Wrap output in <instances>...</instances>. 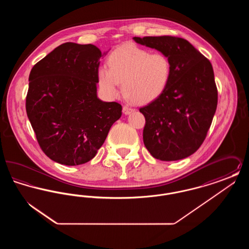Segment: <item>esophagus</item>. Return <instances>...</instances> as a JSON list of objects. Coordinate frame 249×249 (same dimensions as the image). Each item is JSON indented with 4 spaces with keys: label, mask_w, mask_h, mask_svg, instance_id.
<instances>
[{
    "label": "esophagus",
    "mask_w": 249,
    "mask_h": 249,
    "mask_svg": "<svg viewBox=\"0 0 249 249\" xmlns=\"http://www.w3.org/2000/svg\"><path fill=\"white\" fill-rule=\"evenodd\" d=\"M133 110H134L133 108L127 107V106H124V107H123V109H122V111H123V113H124L125 115H128V114H130V112H132Z\"/></svg>",
    "instance_id": "obj_1"
}]
</instances>
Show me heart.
Returning a JSON list of instances; mask_svg holds the SVG:
<instances>
[{
  "label": "heart",
  "instance_id": "b5f03b06",
  "mask_svg": "<svg viewBox=\"0 0 249 249\" xmlns=\"http://www.w3.org/2000/svg\"><path fill=\"white\" fill-rule=\"evenodd\" d=\"M107 67L99 68L98 84L109 98L119 94L122 83L124 95L135 104H147L164 92L170 82L172 64L160 52L128 46L112 51L107 59Z\"/></svg>",
  "mask_w": 249,
  "mask_h": 249
}]
</instances>
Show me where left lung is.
Instances as JSON below:
<instances>
[{
	"label": "left lung",
	"mask_w": 249,
	"mask_h": 249,
	"mask_svg": "<svg viewBox=\"0 0 249 249\" xmlns=\"http://www.w3.org/2000/svg\"><path fill=\"white\" fill-rule=\"evenodd\" d=\"M166 55L172 64L164 92L139 111L144 116L142 139L157 160L172 161L196 152L204 141L217 106V89L209 59L176 36L133 37Z\"/></svg>",
	"instance_id": "obj_1"
}]
</instances>
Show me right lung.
<instances>
[{
  "instance_id": "right-lung-1",
  "label": "right lung",
  "mask_w": 249,
  "mask_h": 249,
  "mask_svg": "<svg viewBox=\"0 0 249 249\" xmlns=\"http://www.w3.org/2000/svg\"><path fill=\"white\" fill-rule=\"evenodd\" d=\"M101 57L93 45L65 43L30 72L27 116L43 152L60 164L80 165L93 159L121 117L119 103L97 98Z\"/></svg>"
}]
</instances>
